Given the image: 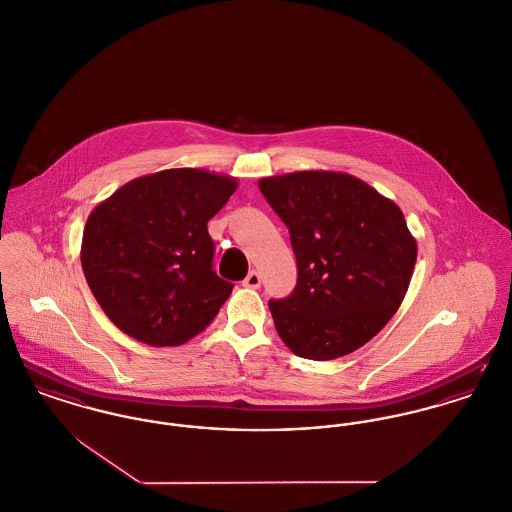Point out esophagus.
<instances>
[{"label":"esophagus","mask_w":512,"mask_h":512,"mask_svg":"<svg viewBox=\"0 0 512 512\" xmlns=\"http://www.w3.org/2000/svg\"><path fill=\"white\" fill-rule=\"evenodd\" d=\"M243 286H247V288H259V286H261V274L257 271H249V274H247L245 280H243Z\"/></svg>","instance_id":"34e87169"}]
</instances>
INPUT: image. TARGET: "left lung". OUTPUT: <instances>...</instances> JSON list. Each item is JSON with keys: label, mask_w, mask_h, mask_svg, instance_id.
<instances>
[{"label": "left lung", "mask_w": 512, "mask_h": 512, "mask_svg": "<svg viewBox=\"0 0 512 512\" xmlns=\"http://www.w3.org/2000/svg\"><path fill=\"white\" fill-rule=\"evenodd\" d=\"M288 226L298 284L269 301L284 344L305 360H334L381 331L406 296L418 257L404 214L371 185L340 172L259 181Z\"/></svg>", "instance_id": "1"}]
</instances>
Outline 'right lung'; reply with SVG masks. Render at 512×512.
<instances>
[{"label":"right lung","instance_id":"1","mask_svg":"<svg viewBox=\"0 0 512 512\" xmlns=\"http://www.w3.org/2000/svg\"><path fill=\"white\" fill-rule=\"evenodd\" d=\"M238 181L174 168L125 183L91 212L81 265L108 319L149 346L207 329L234 284L212 271L207 222Z\"/></svg>","mask_w":512,"mask_h":512}]
</instances>
